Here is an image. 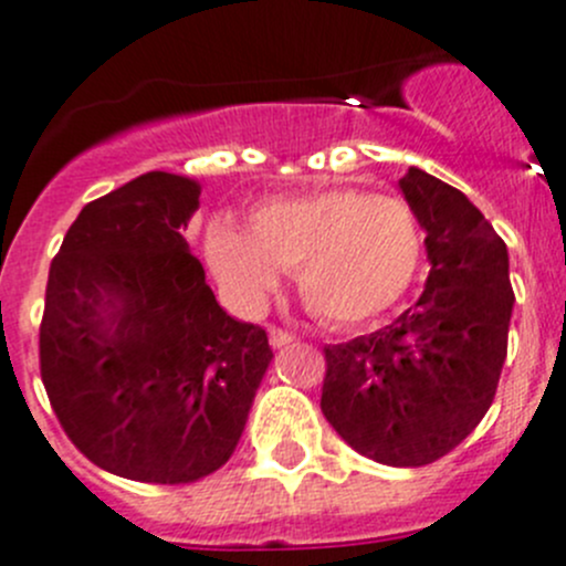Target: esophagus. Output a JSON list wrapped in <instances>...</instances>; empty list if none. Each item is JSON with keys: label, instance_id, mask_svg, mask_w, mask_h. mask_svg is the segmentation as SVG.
<instances>
[{"label": "esophagus", "instance_id": "1", "mask_svg": "<svg viewBox=\"0 0 566 566\" xmlns=\"http://www.w3.org/2000/svg\"><path fill=\"white\" fill-rule=\"evenodd\" d=\"M268 339H271V345H273V348H284V345H290V343H293V334H290V332H284V328H276V326H271V328H268Z\"/></svg>", "mask_w": 566, "mask_h": 566}]
</instances>
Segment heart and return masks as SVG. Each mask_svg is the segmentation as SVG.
I'll return each instance as SVG.
<instances>
[{
	"label": "heart",
	"mask_w": 566,
	"mask_h": 566,
	"mask_svg": "<svg viewBox=\"0 0 566 566\" xmlns=\"http://www.w3.org/2000/svg\"><path fill=\"white\" fill-rule=\"evenodd\" d=\"M422 227L398 196L361 188L312 190L254 207L249 232L232 221L207 229L205 254L234 304L256 310L295 271L301 295L337 326L392 310L422 265Z\"/></svg>",
	"instance_id": "heart-1"
}]
</instances>
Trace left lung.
I'll list each match as a JSON object with an SVG mask.
<instances>
[{
	"label": "left lung",
	"mask_w": 566,
	"mask_h": 566,
	"mask_svg": "<svg viewBox=\"0 0 566 566\" xmlns=\"http://www.w3.org/2000/svg\"><path fill=\"white\" fill-rule=\"evenodd\" d=\"M398 185L426 229V290L389 326L328 345L321 409L361 457L422 468L492 406L514 293L506 243L462 190L420 168Z\"/></svg>",
	"instance_id": "1"
}]
</instances>
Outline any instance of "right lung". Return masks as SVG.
<instances>
[{"label":"right lung","mask_w":566,"mask_h":566,"mask_svg":"<svg viewBox=\"0 0 566 566\" xmlns=\"http://www.w3.org/2000/svg\"><path fill=\"white\" fill-rule=\"evenodd\" d=\"M201 185L149 171L82 207L49 268L41 378L69 440L107 473L190 484L238 448L273 359L218 306L182 229Z\"/></svg>","instance_id":"add662e5"}]
</instances>
